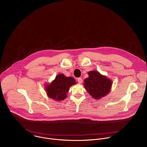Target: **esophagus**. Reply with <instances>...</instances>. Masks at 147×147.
Wrapping results in <instances>:
<instances>
[{
  "label": "esophagus",
  "instance_id": "1",
  "mask_svg": "<svg viewBox=\"0 0 147 147\" xmlns=\"http://www.w3.org/2000/svg\"><path fill=\"white\" fill-rule=\"evenodd\" d=\"M82 82H83V80H82V78H78V82L79 84H81V83H82Z\"/></svg>",
  "mask_w": 147,
  "mask_h": 147
}]
</instances>
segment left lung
I'll return each instance as SVG.
<instances>
[{"label": "left lung", "mask_w": 147, "mask_h": 147, "mask_svg": "<svg viewBox=\"0 0 147 147\" xmlns=\"http://www.w3.org/2000/svg\"><path fill=\"white\" fill-rule=\"evenodd\" d=\"M88 74L89 76L84 79V86L93 98L98 100L110 92L112 85L110 79L96 71H89Z\"/></svg>", "instance_id": "obj_1"}]
</instances>
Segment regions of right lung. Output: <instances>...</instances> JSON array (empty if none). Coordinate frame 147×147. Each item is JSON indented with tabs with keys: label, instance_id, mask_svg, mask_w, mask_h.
<instances>
[{
	"label": "right lung",
	"instance_id": "right-lung-1",
	"mask_svg": "<svg viewBox=\"0 0 147 147\" xmlns=\"http://www.w3.org/2000/svg\"><path fill=\"white\" fill-rule=\"evenodd\" d=\"M76 84V80L73 78L59 74L50 84L46 85L45 89L49 97L59 101H62L67 97L69 88Z\"/></svg>",
	"mask_w": 147,
	"mask_h": 147
}]
</instances>
